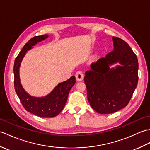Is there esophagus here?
<instances>
[{
    "instance_id": "esophagus-1",
    "label": "esophagus",
    "mask_w": 150,
    "mask_h": 150,
    "mask_svg": "<svg viewBox=\"0 0 150 150\" xmlns=\"http://www.w3.org/2000/svg\"><path fill=\"white\" fill-rule=\"evenodd\" d=\"M84 77V73L81 71H79L75 73V77H76V79H77V81H81L82 80H83Z\"/></svg>"
}]
</instances>
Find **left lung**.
<instances>
[{
	"label": "left lung",
	"instance_id": "1",
	"mask_svg": "<svg viewBox=\"0 0 150 150\" xmlns=\"http://www.w3.org/2000/svg\"><path fill=\"white\" fill-rule=\"evenodd\" d=\"M114 50L106 57L92 62L85 73L87 97L92 108L98 113L110 114L126 107L138 83V59L128 44L113 37ZM119 62L121 67L110 69Z\"/></svg>",
	"mask_w": 150,
	"mask_h": 150
}]
</instances>
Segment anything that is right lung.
<instances>
[{
    "label": "right lung",
    "instance_id": "add662e5",
    "mask_svg": "<svg viewBox=\"0 0 150 150\" xmlns=\"http://www.w3.org/2000/svg\"><path fill=\"white\" fill-rule=\"evenodd\" d=\"M47 37V35H44L31 38L16 57L13 67L14 86L16 93L25 110L37 116L52 118L59 115L64 108L69 92L75 84V76H72L68 80L60 83L52 93L47 96L37 98L30 96L24 90L21 84L18 73L22 59L27 51L30 50L37 42L44 40Z\"/></svg>",
    "mask_w": 150,
    "mask_h": 150
}]
</instances>
